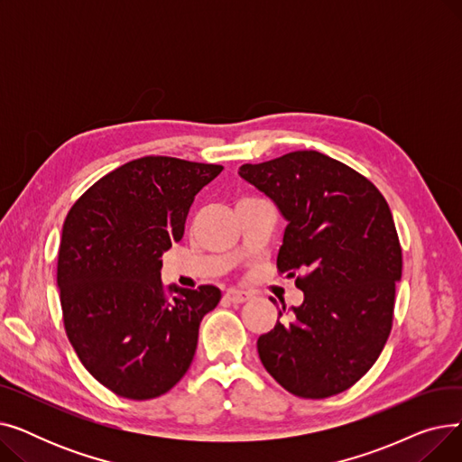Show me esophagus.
Wrapping results in <instances>:
<instances>
[{
	"label": "esophagus",
	"mask_w": 462,
	"mask_h": 462,
	"mask_svg": "<svg viewBox=\"0 0 462 462\" xmlns=\"http://www.w3.org/2000/svg\"><path fill=\"white\" fill-rule=\"evenodd\" d=\"M225 298L230 301V303H245L247 300H251V294L245 292V290H236V288H230L228 292L225 294Z\"/></svg>",
	"instance_id": "obj_1"
}]
</instances>
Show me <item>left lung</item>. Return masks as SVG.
Masks as SVG:
<instances>
[{"label":"left lung","instance_id":"1","mask_svg":"<svg viewBox=\"0 0 462 462\" xmlns=\"http://www.w3.org/2000/svg\"><path fill=\"white\" fill-rule=\"evenodd\" d=\"M286 218L277 256L305 300L258 337L262 365L303 399L341 393L378 359L392 331L402 251L382 192L319 152H292L237 172ZM273 301V300H272Z\"/></svg>","mask_w":462,"mask_h":462}]
</instances>
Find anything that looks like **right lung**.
Returning <instances> with one entry per match:
<instances>
[{"instance_id": "1", "label": "right lung", "mask_w": 462, "mask_h": 462, "mask_svg": "<svg viewBox=\"0 0 462 462\" xmlns=\"http://www.w3.org/2000/svg\"><path fill=\"white\" fill-rule=\"evenodd\" d=\"M221 172L176 157L134 159L67 213L58 254L65 331L89 374L119 397L172 390L190 367L204 314L221 301L217 286L161 281L162 253L181 241L194 197Z\"/></svg>"}]
</instances>
